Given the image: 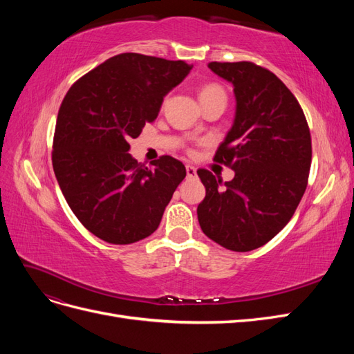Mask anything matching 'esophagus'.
I'll return each mask as SVG.
<instances>
[{
	"mask_svg": "<svg viewBox=\"0 0 354 354\" xmlns=\"http://www.w3.org/2000/svg\"><path fill=\"white\" fill-rule=\"evenodd\" d=\"M186 173H187V177H189V178H194V177H196V168H195L194 165L187 164V165H186Z\"/></svg>",
	"mask_w": 354,
	"mask_h": 354,
	"instance_id": "obj_1",
	"label": "esophagus"
}]
</instances>
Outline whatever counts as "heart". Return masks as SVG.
I'll use <instances>...</instances> for the list:
<instances>
[{
    "mask_svg": "<svg viewBox=\"0 0 354 354\" xmlns=\"http://www.w3.org/2000/svg\"><path fill=\"white\" fill-rule=\"evenodd\" d=\"M212 99H224L226 100V91L223 90V87L217 82H207L203 84L201 90H199V100L201 102H207Z\"/></svg>",
    "mask_w": 354,
    "mask_h": 354,
    "instance_id": "1",
    "label": "heart"
}]
</instances>
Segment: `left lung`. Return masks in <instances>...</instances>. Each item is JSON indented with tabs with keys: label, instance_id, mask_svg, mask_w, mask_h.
Returning a JSON list of instances; mask_svg holds the SVG:
<instances>
[{
	"label": "left lung",
	"instance_id": "obj_1",
	"mask_svg": "<svg viewBox=\"0 0 354 354\" xmlns=\"http://www.w3.org/2000/svg\"><path fill=\"white\" fill-rule=\"evenodd\" d=\"M233 84L236 116L214 160L234 171L223 183L211 171L198 176L207 195L198 220L209 239L246 252L273 239L301 201L312 164V137L295 95L273 72L252 62H211Z\"/></svg>",
	"mask_w": 354,
	"mask_h": 354
}]
</instances>
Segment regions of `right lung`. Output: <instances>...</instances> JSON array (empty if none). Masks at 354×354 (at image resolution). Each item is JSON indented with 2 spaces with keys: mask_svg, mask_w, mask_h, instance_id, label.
I'll list each match as a JSON object with an SVG mask.
<instances>
[{
  "mask_svg": "<svg viewBox=\"0 0 354 354\" xmlns=\"http://www.w3.org/2000/svg\"><path fill=\"white\" fill-rule=\"evenodd\" d=\"M190 69L183 60L122 53L82 75L63 99L53 169L71 209L97 238L128 245L158 229L186 168L169 155L138 164L128 140L156 120L164 95Z\"/></svg>",
  "mask_w": 354,
  "mask_h": 354,
  "instance_id": "add662e5",
  "label": "right lung"
}]
</instances>
